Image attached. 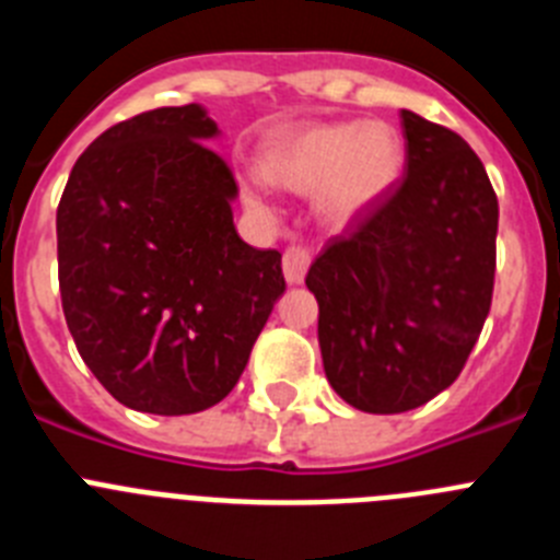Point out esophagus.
Instances as JSON below:
<instances>
[{"mask_svg": "<svg viewBox=\"0 0 560 560\" xmlns=\"http://www.w3.org/2000/svg\"><path fill=\"white\" fill-rule=\"evenodd\" d=\"M308 266H311L308 249H303V246H289V249H285V255H283V275H285V280H289L291 285L303 283Z\"/></svg>", "mask_w": 560, "mask_h": 560, "instance_id": "esophagus-1", "label": "esophagus"}]
</instances>
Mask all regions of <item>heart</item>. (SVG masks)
Returning a JSON list of instances; mask_svg holds the SVG:
<instances>
[{"instance_id":"b5f03b06","label":"heart","mask_w":560,"mask_h":560,"mask_svg":"<svg viewBox=\"0 0 560 560\" xmlns=\"http://www.w3.org/2000/svg\"><path fill=\"white\" fill-rule=\"evenodd\" d=\"M404 140L389 122H311L285 128L264 148L260 173L271 185L308 192L328 221L345 224L370 210L398 179ZM249 199L266 201V182L249 176Z\"/></svg>"}]
</instances>
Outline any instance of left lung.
I'll return each instance as SVG.
<instances>
[{"label":"left lung","mask_w":560,"mask_h":560,"mask_svg":"<svg viewBox=\"0 0 560 560\" xmlns=\"http://www.w3.org/2000/svg\"><path fill=\"white\" fill-rule=\"evenodd\" d=\"M407 176L311 264L319 350L350 407L398 415L452 387L482 334L499 201L459 133L400 108Z\"/></svg>","instance_id":"1"}]
</instances>
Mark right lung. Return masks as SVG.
<instances>
[{
  "mask_svg": "<svg viewBox=\"0 0 560 560\" xmlns=\"http://www.w3.org/2000/svg\"><path fill=\"white\" fill-rule=\"evenodd\" d=\"M205 106L103 131L58 205V285L78 353L122 407L192 415L230 395L277 296V249L232 224L237 185Z\"/></svg>",
  "mask_w": 560,
  "mask_h": 560,
  "instance_id": "1",
  "label": "right lung"
}]
</instances>
